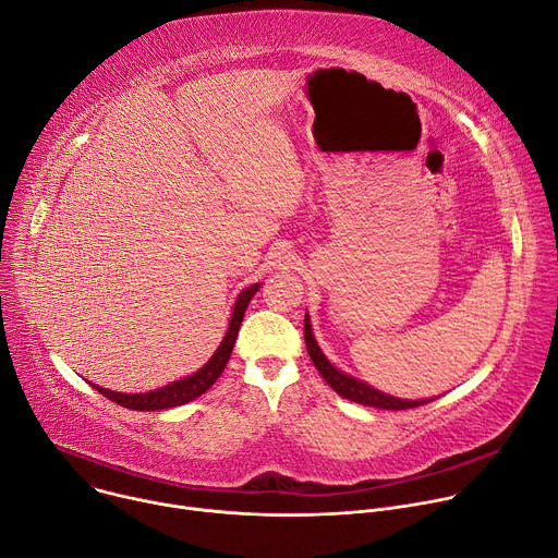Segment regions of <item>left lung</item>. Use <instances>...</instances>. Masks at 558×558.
Returning a JSON list of instances; mask_svg holds the SVG:
<instances>
[{"label":"left lung","instance_id":"1","mask_svg":"<svg viewBox=\"0 0 558 558\" xmlns=\"http://www.w3.org/2000/svg\"><path fill=\"white\" fill-rule=\"evenodd\" d=\"M304 342H306V351L315 364V368L320 371V375L325 377V381L338 392L342 395L344 400L364 404V407H373V409H386V411H407V409H415V407H424L433 400H397V397L384 395L371 386H366L364 381L340 373L338 368H333V364L323 355V351L317 349L313 333H311V325H308V313L304 315Z\"/></svg>","mask_w":558,"mask_h":558}]
</instances>
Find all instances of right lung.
Here are the masks:
<instances>
[{
    "label": "right lung",
    "instance_id": "obj_1",
    "mask_svg": "<svg viewBox=\"0 0 558 558\" xmlns=\"http://www.w3.org/2000/svg\"><path fill=\"white\" fill-rule=\"evenodd\" d=\"M258 287L260 284H254V287L245 289L241 295H238L225 340L220 342V347L216 349L211 360L198 373H194L185 379H179L174 384H168L166 388L149 390V392H136V395L106 390L97 384H93V388H97L104 397H108V400H112L114 404H119L123 409H132V411H163V409H174V407H181V404H187V402L196 400V397H201L225 371V366L229 362V355H231V349H233V342H235V336H238V329H241L245 308H247L250 300L254 298V293L258 291Z\"/></svg>",
    "mask_w": 558,
    "mask_h": 558
}]
</instances>
